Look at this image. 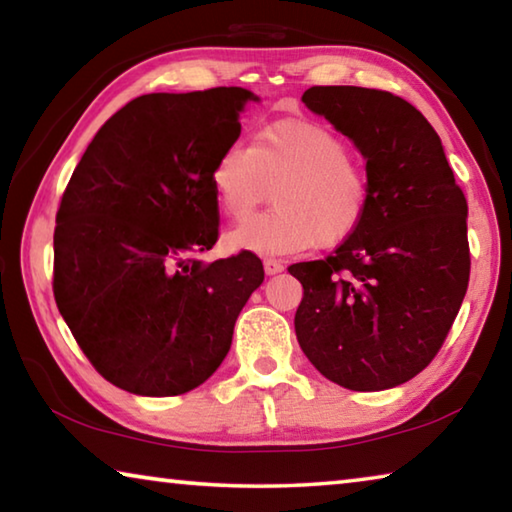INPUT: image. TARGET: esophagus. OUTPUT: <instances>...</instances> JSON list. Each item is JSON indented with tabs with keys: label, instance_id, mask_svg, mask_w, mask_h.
Returning <instances> with one entry per match:
<instances>
[{
	"label": "esophagus",
	"instance_id": "34e87169",
	"mask_svg": "<svg viewBox=\"0 0 512 512\" xmlns=\"http://www.w3.org/2000/svg\"><path fill=\"white\" fill-rule=\"evenodd\" d=\"M264 271H266V275H277L284 271V266H282V262H277V259H264Z\"/></svg>",
	"mask_w": 512,
	"mask_h": 512
}]
</instances>
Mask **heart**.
Returning <instances> with one entry per match:
<instances>
[{
  "instance_id": "heart-1",
  "label": "heart",
  "mask_w": 512,
  "mask_h": 512,
  "mask_svg": "<svg viewBox=\"0 0 512 512\" xmlns=\"http://www.w3.org/2000/svg\"><path fill=\"white\" fill-rule=\"evenodd\" d=\"M210 187L216 207L241 221L274 189L271 213L228 232L232 250L291 255L348 241L370 203V183L348 142L309 119H282L257 131L250 149L230 144L216 158Z\"/></svg>"
}]
</instances>
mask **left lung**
<instances>
[{
  "label": "left lung",
  "instance_id": "8db88e82",
  "mask_svg": "<svg viewBox=\"0 0 512 512\" xmlns=\"http://www.w3.org/2000/svg\"><path fill=\"white\" fill-rule=\"evenodd\" d=\"M302 103L366 160L370 203L334 255L289 266L296 336L320 375L350 391L413 379L447 339L470 282L467 201L433 126L384 90L316 85Z\"/></svg>",
  "mask_w": 512,
  "mask_h": 512
}]
</instances>
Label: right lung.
<instances>
[{"label": "right lung", "mask_w": 512, "mask_h": 512, "mask_svg": "<svg viewBox=\"0 0 512 512\" xmlns=\"http://www.w3.org/2000/svg\"><path fill=\"white\" fill-rule=\"evenodd\" d=\"M244 88L153 92L99 128L69 178L54 232V298L110 384L146 397L201 386L228 354L264 266L196 255L219 239L210 173L241 135Z\"/></svg>", "instance_id": "1"}]
</instances>
